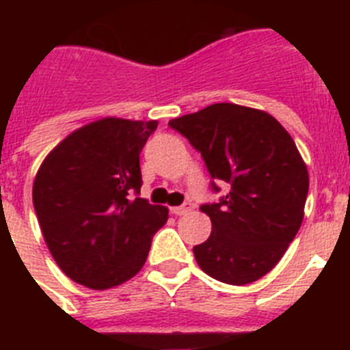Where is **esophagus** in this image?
Masks as SVG:
<instances>
[{
  "mask_svg": "<svg viewBox=\"0 0 350 350\" xmlns=\"http://www.w3.org/2000/svg\"><path fill=\"white\" fill-rule=\"evenodd\" d=\"M191 210H193V205H191V203H184V205L180 206H173L172 213H175V215H185V213H189Z\"/></svg>",
  "mask_w": 350,
  "mask_h": 350,
  "instance_id": "obj_1",
  "label": "esophagus"
}]
</instances>
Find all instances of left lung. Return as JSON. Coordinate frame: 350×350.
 Returning a JSON list of instances; mask_svg holds the SVG:
<instances>
[{
    "label": "left lung",
    "mask_w": 350,
    "mask_h": 350,
    "mask_svg": "<svg viewBox=\"0 0 350 350\" xmlns=\"http://www.w3.org/2000/svg\"><path fill=\"white\" fill-rule=\"evenodd\" d=\"M202 152L228 193L202 205L212 233L193 249L212 279L245 286L286 254L305 215L308 170L279 120L258 108L215 103L168 122ZM212 187H219L212 182Z\"/></svg>",
    "instance_id": "obj_1"
}]
</instances>
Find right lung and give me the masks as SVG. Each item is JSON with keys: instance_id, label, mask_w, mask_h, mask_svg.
<instances>
[{"instance_id": "1", "label": "right lung", "mask_w": 350, "mask_h": 350, "mask_svg": "<svg viewBox=\"0 0 350 350\" xmlns=\"http://www.w3.org/2000/svg\"><path fill=\"white\" fill-rule=\"evenodd\" d=\"M157 120L105 117L55 145L33 182V205L57 267L89 289L138 273L168 208L137 198L140 152Z\"/></svg>"}]
</instances>
